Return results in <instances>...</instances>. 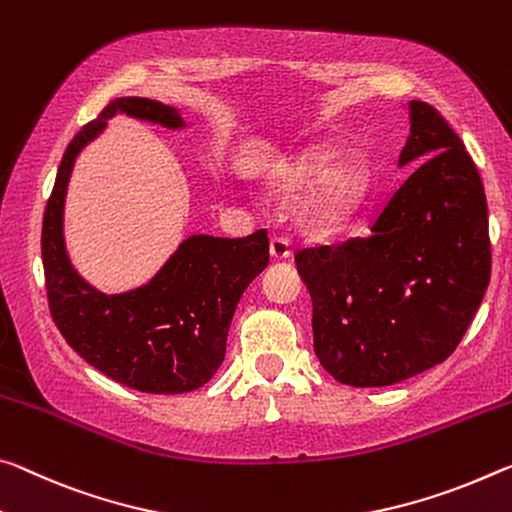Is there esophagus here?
<instances>
[{
  "mask_svg": "<svg viewBox=\"0 0 512 512\" xmlns=\"http://www.w3.org/2000/svg\"><path fill=\"white\" fill-rule=\"evenodd\" d=\"M269 250L273 259H287L291 255V246L285 237H273L269 241Z\"/></svg>",
  "mask_w": 512,
  "mask_h": 512,
  "instance_id": "esophagus-1",
  "label": "esophagus"
}]
</instances>
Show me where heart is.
I'll return each mask as SVG.
<instances>
[{"mask_svg":"<svg viewBox=\"0 0 512 512\" xmlns=\"http://www.w3.org/2000/svg\"><path fill=\"white\" fill-rule=\"evenodd\" d=\"M335 154L337 148L332 143H310L275 161L269 170V186L280 196H294L310 184L300 209L305 221L323 232L346 223L364 184L358 159L337 157L332 161Z\"/></svg>","mask_w":512,"mask_h":512,"instance_id":"1","label":"heart"}]
</instances>
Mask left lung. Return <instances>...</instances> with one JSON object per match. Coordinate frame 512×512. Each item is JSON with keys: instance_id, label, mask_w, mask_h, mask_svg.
I'll list each match as a JSON object with an SVG mask.
<instances>
[{"instance_id": "left-lung-1", "label": "left lung", "mask_w": 512, "mask_h": 512, "mask_svg": "<svg viewBox=\"0 0 512 512\" xmlns=\"http://www.w3.org/2000/svg\"><path fill=\"white\" fill-rule=\"evenodd\" d=\"M405 109L399 168H415L369 237L296 255L312 296L316 358L353 387L394 385L442 364L490 285L481 175L431 104Z\"/></svg>"}]
</instances>
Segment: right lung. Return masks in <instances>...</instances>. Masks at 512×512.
Returning a JSON list of instances; mask_svg holds the SVG:
<instances>
[{"instance_id": "right-lung-1", "label": "right lung", "mask_w": 512, "mask_h": 512, "mask_svg": "<svg viewBox=\"0 0 512 512\" xmlns=\"http://www.w3.org/2000/svg\"><path fill=\"white\" fill-rule=\"evenodd\" d=\"M113 116L173 132L189 127L170 104L118 97L70 141L43 218L50 310L66 342L104 376L139 392L184 394L212 380L225 360L239 298L269 264V237L266 230L243 239L191 234L145 285L120 294L95 289L68 255L66 198L79 154Z\"/></svg>"}]
</instances>
